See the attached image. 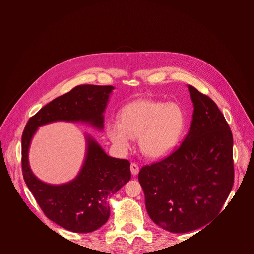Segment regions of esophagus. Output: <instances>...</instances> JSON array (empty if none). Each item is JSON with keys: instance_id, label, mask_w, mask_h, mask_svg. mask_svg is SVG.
Returning <instances> with one entry per match:
<instances>
[{"instance_id": "esophagus-1", "label": "esophagus", "mask_w": 254, "mask_h": 254, "mask_svg": "<svg viewBox=\"0 0 254 254\" xmlns=\"http://www.w3.org/2000/svg\"><path fill=\"white\" fill-rule=\"evenodd\" d=\"M139 170L140 169H139V166L137 164H135V163L130 164V172H131L132 175H137L139 173Z\"/></svg>"}]
</instances>
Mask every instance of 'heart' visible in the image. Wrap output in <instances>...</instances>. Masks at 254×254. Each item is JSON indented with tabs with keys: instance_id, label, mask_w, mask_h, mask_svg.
<instances>
[{
	"instance_id": "b5f03b06",
	"label": "heart",
	"mask_w": 254,
	"mask_h": 254,
	"mask_svg": "<svg viewBox=\"0 0 254 254\" xmlns=\"http://www.w3.org/2000/svg\"><path fill=\"white\" fill-rule=\"evenodd\" d=\"M186 126V114L177 103L137 100L124 106L118 123L106 126V134L116 148L129 149L132 138L139 137L141 151L158 158L176 147Z\"/></svg>"
}]
</instances>
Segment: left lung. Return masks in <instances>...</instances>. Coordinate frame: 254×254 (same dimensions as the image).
Returning <instances> with one entry per match:
<instances>
[{
    "mask_svg": "<svg viewBox=\"0 0 254 254\" xmlns=\"http://www.w3.org/2000/svg\"><path fill=\"white\" fill-rule=\"evenodd\" d=\"M189 90L194 108L189 134L138 176L148 215L171 233L191 232L211 221L234 185L230 126L214 101L191 85Z\"/></svg>",
    "mask_w": 254,
    "mask_h": 254,
    "instance_id": "obj_1",
    "label": "left lung"
}]
</instances>
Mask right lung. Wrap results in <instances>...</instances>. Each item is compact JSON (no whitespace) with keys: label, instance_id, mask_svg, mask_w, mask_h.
Instances as JSON below:
<instances>
[{"label":"right lung","instance_id":"obj_1","mask_svg":"<svg viewBox=\"0 0 254 254\" xmlns=\"http://www.w3.org/2000/svg\"><path fill=\"white\" fill-rule=\"evenodd\" d=\"M111 85L83 84L51 101L32 116L21 137L22 175L46 217L74 233H90L106 223L110 215L107 198L130 179L127 159L108 156L91 137L86 136L84 164L69 183L51 185L39 180L29 165L31 140L40 126L53 122H82L104 127V111Z\"/></svg>","mask_w":254,"mask_h":254}]
</instances>
